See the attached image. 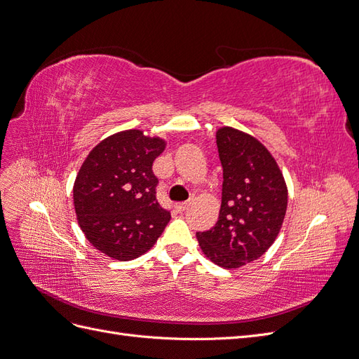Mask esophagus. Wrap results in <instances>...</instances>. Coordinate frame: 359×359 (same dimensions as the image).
<instances>
[{"instance_id":"obj_1","label":"esophagus","mask_w":359,"mask_h":359,"mask_svg":"<svg viewBox=\"0 0 359 359\" xmlns=\"http://www.w3.org/2000/svg\"><path fill=\"white\" fill-rule=\"evenodd\" d=\"M190 205H191L190 202H180V203H175V210L178 212H182V211H186Z\"/></svg>"}]
</instances>
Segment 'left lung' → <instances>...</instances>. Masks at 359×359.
Segmentation results:
<instances>
[{"label": "left lung", "instance_id": "1", "mask_svg": "<svg viewBox=\"0 0 359 359\" xmlns=\"http://www.w3.org/2000/svg\"><path fill=\"white\" fill-rule=\"evenodd\" d=\"M223 168L219 220L198 232L206 257L226 269L240 268L273 245L283 224L287 189L269 151L231 127L215 135Z\"/></svg>", "mask_w": 359, "mask_h": 359}]
</instances>
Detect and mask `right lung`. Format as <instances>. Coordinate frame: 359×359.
Listing matches in <instances>:
<instances>
[{
	"label": "right lung",
	"mask_w": 359,
	"mask_h": 359,
	"mask_svg": "<svg viewBox=\"0 0 359 359\" xmlns=\"http://www.w3.org/2000/svg\"><path fill=\"white\" fill-rule=\"evenodd\" d=\"M165 142L127 130L97 145L76 177L74 210L82 232L97 250L132 260L154 245L170 220L156 198L154 160Z\"/></svg>",
	"instance_id": "right-lung-1"
}]
</instances>
